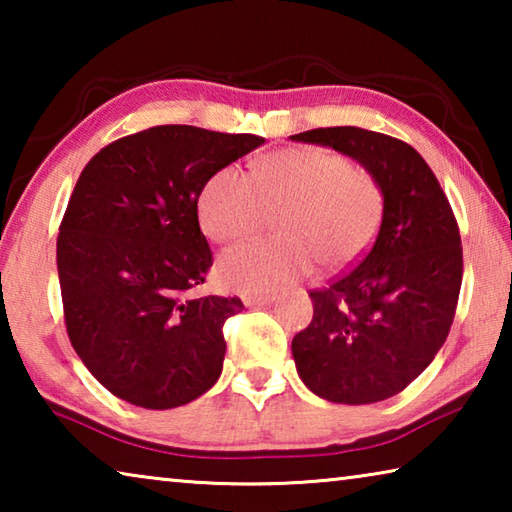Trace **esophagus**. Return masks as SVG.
<instances>
[{"label":"esophagus","mask_w":512,"mask_h":512,"mask_svg":"<svg viewBox=\"0 0 512 512\" xmlns=\"http://www.w3.org/2000/svg\"><path fill=\"white\" fill-rule=\"evenodd\" d=\"M273 302H275L273 293H246L244 296L246 307H266V305H273Z\"/></svg>","instance_id":"esophagus-1"}]
</instances>
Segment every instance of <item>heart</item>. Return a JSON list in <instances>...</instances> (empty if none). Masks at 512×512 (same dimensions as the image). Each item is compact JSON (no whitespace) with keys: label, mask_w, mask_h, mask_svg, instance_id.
I'll return each mask as SVG.
<instances>
[{"label":"heart","mask_w":512,"mask_h":512,"mask_svg":"<svg viewBox=\"0 0 512 512\" xmlns=\"http://www.w3.org/2000/svg\"><path fill=\"white\" fill-rule=\"evenodd\" d=\"M282 239H255L225 250L219 275L230 289L271 293L314 264L345 268L368 253L384 221L386 196L368 169L323 146H293L264 155L255 176L223 167L198 196V221L214 241H235L280 212Z\"/></svg>","instance_id":"1"}]
</instances>
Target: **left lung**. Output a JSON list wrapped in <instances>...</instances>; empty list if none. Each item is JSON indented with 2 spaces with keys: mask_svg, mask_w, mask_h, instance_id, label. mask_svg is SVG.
<instances>
[{
  "mask_svg": "<svg viewBox=\"0 0 512 512\" xmlns=\"http://www.w3.org/2000/svg\"><path fill=\"white\" fill-rule=\"evenodd\" d=\"M291 140L350 155L386 196L384 221L361 262L309 291L314 318L293 336L296 370L327 402L388 400L429 366L454 323L463 246L452 205L422 155L391 135L334 126Z\"/></svg>",
  "mask_w": 512,
  "mask_h": 512,
  "instance_id": "8db88e82",
  "label": "left lung"
}]
</instances>
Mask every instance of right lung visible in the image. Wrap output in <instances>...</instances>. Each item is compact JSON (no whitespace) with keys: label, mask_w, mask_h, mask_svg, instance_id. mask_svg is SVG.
Masks as SVG:
<instances>
[{"label":"right lung","mask_w":512,"mask_h":512,"mask_svg":"<svg viewBox=\"0 0 512 512\" xmlns=\"http://www.w3.org/2000/svg\"><path fill=\"white\" fill-rule=\"evenodd\" d=\"M266 140L196 126L121 137L81 171L56 264L72 348L94 379L142 409H176L216 384L239 298L196 296L212 266L198 196Z\"/></svg>","instance_id":"obj_1"}]
</instances>
